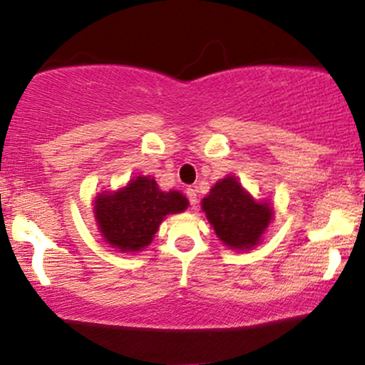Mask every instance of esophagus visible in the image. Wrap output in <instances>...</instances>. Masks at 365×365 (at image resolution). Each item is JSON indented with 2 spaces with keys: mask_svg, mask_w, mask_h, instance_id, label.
Here are the masks:
<instances>
[{
  "mask_svg": "<svg viewBox=\"0 0 365 365\" xmlns=\"http://www.w3.org/2000/svg\"><path fill=\"white\" fill-rule=\"evenodd\" d=\"M185 192H187V197H188V202H190V206L195 207V204H197V190H195L194 187H188Z\"/></svg>",
  "mask_w": 365,
  "mask_h": 365,
  "instance_id": "esophagus-1",
  "label": "esophagus"
}]
</instances>
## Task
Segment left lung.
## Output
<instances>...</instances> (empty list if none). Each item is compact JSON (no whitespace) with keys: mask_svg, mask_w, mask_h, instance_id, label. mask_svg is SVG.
Masks as SVG:
<instances>
[{"mask_svg":"<svg viewBox=\"0 0 365 365\" xmlns=\"http://www.w3.org/2000/svg\"><path fill=\"white\" fill-rule=\"evenodd\" d=\"M202 209L216 235L228 247L242 250L261 240L273 217V209L255 202L233 177H226L211 188L202 200Z\"/></svg>","mask_w":365,"mask_h":365,"instance_id":"left-lung-1","label":"left lung"}]
</instances>
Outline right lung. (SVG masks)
I'll return each instance as SVG.
<instances>
[{
  "label": "right lung",
  "instance_id": "add662e5",
  "mask_svg": "<svg viewBox=\"0 0 365 365\" xmlns=\"http://www.w3.org/2000/svg\"><path fill=\"white\" fill-rule=\"evenodd\" d=\"M187 206L180 192H161L154 178L137 177L115 194L98 195L94 212L108 244L121 252H135L153 242L163 217Z\"/></svg>",
  "mask_w": 365,
  "mask_h": 365
}]
</instances>
